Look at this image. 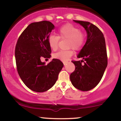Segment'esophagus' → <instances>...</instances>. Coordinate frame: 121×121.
Here are the masks:
<instances>
[{
    "label": "esophagus",
    "instance_id": "34e87169",
    "mask_svg": "<svg viewBox=\"0 0 121 121\" xmlns=\"http://www.w3.org/2000/svg\"><path fill=\"white\" fill-rule=\"evenodd\" d=\"M66 63H67V62H66V61H64L63 62V64H64V65H66Z\"/></svg>",
    "mask_w": 121,
    "mask_h": 121
}]
</instances>
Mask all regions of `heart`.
I'll list each match as a JSON object with an SVG mask.
<instances>
[{
  "label": "heart",
  "instance_id": "b5f03b06",
  "mask_svg": "<svg viewBox=\"0 0 121 121\" xmlns=\"http://www.w3.org/2000/svg\"><path fill=\"white\" fill-rule=\"evenodd\" d=\"M59 39H67V48H72L74 51H79L84 46L85 41V35L76 26L71 24H65L58 30L57 36L51 35L47 41L50 48L53 51H56L59 47ZM73 54L72 49L60 51L53 54L55 59L62 61H67Z\"/></svg>",
  "mask_w": 121,
  "mask_h": 121
}]
</instances>
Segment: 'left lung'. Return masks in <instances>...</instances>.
I'll return each mask as SVG.
<instances>
[{
  "label": "left lung",
  "instance_id": "1",
  "mask_svg": "<svg viewBox=\"0 0 121 121\" xmlns=\"http://www.w3.org/2000/svg\"><path fill=\"white\" fill-rule=\"evenodd\" d=\"M85 29L87 37L78 58L81 61H72L74 71L70 75L72 85L81 91H88L101 81L108 65V56L105 37L98 27L87 22L74 20ZM84 62L82 65V62Z\"/></svg>",
  "mask_w": 121,
  "mask_h": 121
}]
</instances>
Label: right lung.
Masks as SVG:
<instances>
[{"instance_id": "obj_1", "label": "right lung", "mask_w": 121, "mask_h": 121, "mask_svg": "<svg viewBox=\"0 0 121 121\" xmlns=\"http://www.w3.org/2000/svg\"><path fill=\"white\" fill-rule=\"evenodd\" d=\"M55 26L48 21L32 23L22 33L15 47L16 68L20 78L32 91L44 92L51 89L58 78L63 63L53 59L45 65L41 57H51L47 39Z\"/></svg>"}]
</instances>
